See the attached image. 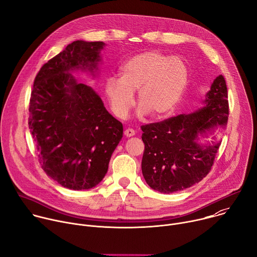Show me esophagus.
I'll return each mask as SVG.
<instances>
[{
	"instance_id": "1",
	"label": "esophagus",
	"mask_w": 257,
	"mask_h": 257,
	"mask_svg": "<svg viewBox=\"0 0 257 257\" xmlns=\"http://www.w3.org/2000/svg\"><path fill=\"white\" fill-rule=\"evenodd\" d=\"M135 134V131L132 129V128H128V129H126L125 131H124V135L126 136V137H131V136H133Z\"/></svg>"
}]
</instances>
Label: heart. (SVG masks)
Returning <instances> with one entry per match:
<instances>
[{
	"label": "heart",
	"mask_w": 257,
	"mask_h": 257,
	"mask_svg": "<svg viewBox=\"0 0 257 257\" xmlns=\"http://www.w3.org/2000/svg\"><path fill=\"white\" fill-rule=\"evenodd\" d=\"M189 83V69L179 57L161 51H148L127 60L120 69V77L104 80V93L112 112L125 119L134 105L138 90L139 115L149 112L162 118L179 104Z\"/></svg>",
	"instance_id": "b5f03b06"
}]
</instances>
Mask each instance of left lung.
I'll list each match as a JSON object with an SVG mask.
<instances>
[{
	"label": "left lung",
	"instance_id": "8db88e82",
	"mask_svg": "<svg viewBox=\"0 0 257 257\" xmlns=\"http://www.w3.org/2000/svg\"><path fill=\"white\" fill-rule=\"evenodd\" d=\"M229 116L225 77L217 76L206 93L204 104L195 112L141 126L144 153L142 175L149 186L162 193L191 187L210 171L219 142L198 143L199 134L225 127Z\"/></svg>",
	"mask_w": 257,
	"mask_h": 257
}]
</instances>
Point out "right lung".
<instances>
[{"label": "right lung", "instance_id": "1", "mask_svg": "<svg viewBox=\"0 0 257 257\" xmlns=\"http://www.w3.org/2000/svg\"><path fill=\"white\" fill-rule=\"evenodd\" d=\"M102 42L76 41L49 60L35 76L28 125L43 170L73 190L96 186L123 137V125L100 97L78 83L72 70L94 72Z\"/></svg>", "mask_w": 257, "mask_h": 257}]
</instances>
